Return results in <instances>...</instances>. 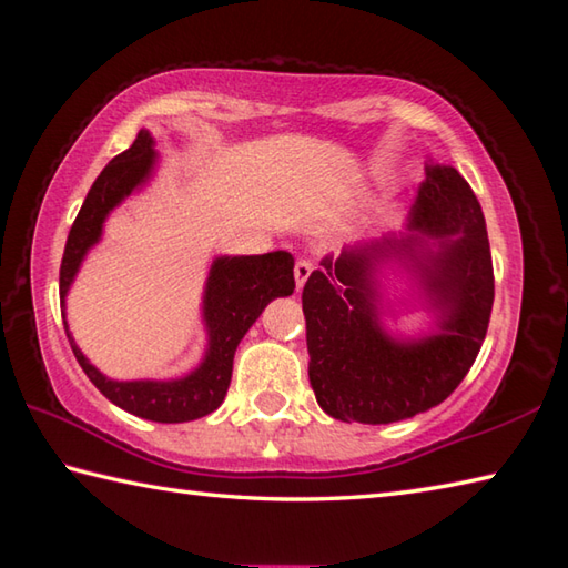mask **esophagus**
Segmentation results:
<instances>
[{
    "instance_id": "1",
    "label": "esophagus",
    "mask_w": 568,
    "mask_h": 568,
    "mask_svg": "<svg viewBox=\"0 0 568 568\" xmlns=\"http://www.w3.org/2000/svg\"><path fill=\"white\" fill-rule=\"evenodd\" d=\"M311 273H313V263L311 261H305V257H303V261H297L295 263V285L303 287L307 277H311Z\"/></svg>"
}]
</instances>
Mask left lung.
<instances>
[{
	"label": "left lung",
	"instance_id": "left-lung-1",
	"mask_svg": "<svg viewBox=\"0 0 568 568\" xmlns=\"http://www.w3.org/2000/svg\"><path fill=\"white\" fill-rule=\"evenodd\" d=\"M405 270L433 329L384 327L382 271ZM494 271L481 205L457 169L427 163L405 231L325 255L303 287L307 375L329 417L363 425L409 419L445 402L487 335Z\"/></svg>",
	"mask_w": 568,
	"mask_h": 568
}]
</instances>
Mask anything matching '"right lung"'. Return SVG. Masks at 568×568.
Wrapping results in <instances>:
<instances>
[{
	"label": "right lung",
	"instance_id": "obj_1",
	"mask_svg": "<svg viewBox=\"0 0 568 568\" xmlns=\"http://www.w3.org/2000/svg\"><path fill=\"white\" fill-rule=\"evenodd\" d=\"M153 146H156V141L146 129H141L136 141L109 161V166L99 173V179L87 193V201L69 231L64 257H61V317H67L64 305L69 287L74 283L87 253L101 241L109 213L151 181L159 161V153ZM293 265L295 261L287 251L215 257L209 277H205L201 307L209 343H205L199 367L176 379H111L89 363L71 337L64 320L67 337L81 369L99 387L101 395L116 407L143 419L163 422V425L199 419L221 407L231 385L235 347L255 320L261 317L265 305L275 297L293 295Z\"/></svg>",
	"mask_w": 568,
	"mask_h": 568
}]
</instances>
